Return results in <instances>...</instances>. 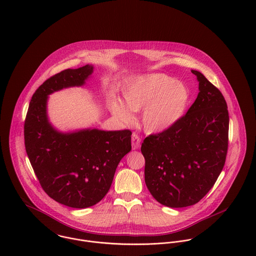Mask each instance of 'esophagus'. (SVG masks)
<instances>
[{
  "instance_id": "obj_1",
  "label": "esophagus",
  "mask_w": 256,
  "mask_h": 256,
  "mask_svg": "<svg viewBox=\"0 0 256 256\" xmlns=\"http://www.w3.org/2000/svg\"><path fill=\"white\" fill-rule=\"evenodd\" d=\"M131 143H132V148H133V150H138V148H140V143H141L140 137H139L137 134L133 133V134H132Z\"/></svg>"
}]
</instances>
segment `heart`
<instances>
[{
	"label": "heart",
	"instance_id": "b5f03b06",
	"mask_svg": "<svg viewBox=\"0 0 256 256\" xmlns=\"http://www.w3.org/2000/svg\"><path fill=\"white\" fill-rule=\"evenodd\" d=\"M123 102L111 98L112 113L122 122L134 120L132 111L142 110L140 121L146 134H160L172 128L182 117L189 102V92L182 82L168 74H148L132 78L124 86Z\"/></svg>",
	"mask_w": 256,
	"mask_h": 256
}]
</instances>
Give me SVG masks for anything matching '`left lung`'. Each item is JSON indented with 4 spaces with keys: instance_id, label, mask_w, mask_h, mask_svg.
Returning a JSON list of instances; mask_svg holds the SVG:
<instances>
[{
    "instance_id": "8db88e82",
    "label": "left lung",
    "mask_w": 256,
    "mask_h": 256,
    "mask_svg": "<svg viewBox=\"0 0 256 256\" xmlns=\"http://www.w3.org/2000/svg\"><path fill=\"white\" fill-rule=\"evenodd\" d=\"M191 72L199 82L194 104L172 128L150 135L141 146L146 187L158 203L170 208L194 205L210 191L228 150L226 102L203 74Z\"/></svg>"
}]
</instances>
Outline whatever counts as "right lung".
<instances>
[{
    "label": "right lung",
    "instance_id": "add662e5",
    "mask_svg": "<svg viewBox=\"0 0 256 256\" xmlns=\"http://www.w3.org/2000/svg\"><path fill=\"white\" fill-rule=\"evenodd\" d=\"M94 67L67 69L45 80L32 98L24 123L26 154L43 190L65 206L84 209L108 192L121 158L131 150V131L56 129L47 112L49 96L82 86Z\"/></svg>",
    "mask_w": 256,
    "mask_h": 256
}]
</instances>
